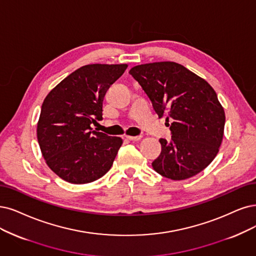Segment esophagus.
Masks as SVG:
<instances>
[{
    "label": "esophagus",
    "instance_id": "1",
    "mask_svg": "<svg viewBox=\"0 0 256 256\" xmlns=\"http://www.w3.org/2000/svg\"><path fill=\"white\" fill-rule=\"evenodd\" d=\"M126 138L132 141H138L141 139V136H126Z\"/></svg>",
    "mask_w": 256,
    "mask_h": 256
}]
</instances>
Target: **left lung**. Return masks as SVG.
<instances>
[{
	"mask_svg": "<svg viewBox=\"0 0 256 256\" xmlns=\"http://www.w3.org/2000/svg\"><path fill=\"white\" fill-rule=\"evenodd\" d=\"M130 74L157 115L168 114L166 121H172V138L159 140L162 153L153 168L172 180L200 173L218 153L224 137V110L213 88L182 64L170 61L137 65Z\"/></svg>",
	"mask_w": 256,
	"mask_h": 256,
	"instance_id": "left-lung-1",
	"label": "left lung"
}]
</instances>
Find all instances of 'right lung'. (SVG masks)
<instances>
[{"mask_svg":"<svg viewBox=\"0 0 256 256\" xmlns=\"http://www.w3.org/2000/svg\"><path fill=\"white\" fill-rule=\"evenodd\" d=\"M128 64H88L63 79L43 101L36 137L45 162L63 180L88 184L106 175L120 137L92 130L102 120L103 99Z\"/></svg>","mask_w":256,"mask_h":256,"instance_id":"obj_1","label":"right lung"}]
</instances>
